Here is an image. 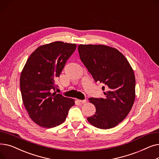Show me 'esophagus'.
Listing matches in <instances>:
<instances>
[{"label":"esophagus","instance_id":"obj_1","mask_svg":"<svg viewBox=\"0 0 159 159\" xmlns=\"http://www.w3.org/2000/svg\"><path fill=\"white\" fill-rule=\"evenodd\" d=\"M79 102L80 103H81V104H84V103H86L87 102V101H86V99H84V100H79Z\"/></svg>","mask_w":159,"mask_h":159}]
</instances>
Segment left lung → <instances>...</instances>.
<instances>
[{
  "label": "left lung",
  "instance_id": "1",
  "mask_svg": "<svg viewBox=\"0 0 159 159\" xmlns=\"http://www.w3.org/2000/svg\"><path fill=\"white\" fill-rule=\"evenodd\" d=\"M80 58L95 81L103 86L104 98H89L95 113L87 118L93 126L110 129L122 122L135 98V78L128 60L116 49L104 45L78 46Z\"/></svg>",
  "mask_w": 159,
  "mask_h": 159
}]
</instances>
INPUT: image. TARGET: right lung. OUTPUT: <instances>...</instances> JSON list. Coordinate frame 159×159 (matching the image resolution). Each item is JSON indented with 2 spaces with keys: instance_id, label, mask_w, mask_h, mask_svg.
Listing matches in <instances>:
<instances>
[{
  "instance_id": "1",
  "label": "right lung",
  "mask_w": 159,
  "mask_h": 159,
  "mask_svg": "<svg viewBox=\"0 0 159 159\" xmlns=\"http://www.w3.org/2000/svg\"><path fill=\"white\" fill-rule=\"evenodd\" d=\"M76 44L57 41L37 48L25 64L20 88L30 117L39 126L51 128L64 122L74 100L55 92L56 79Z\"/></svg>"
}]
</instances>
